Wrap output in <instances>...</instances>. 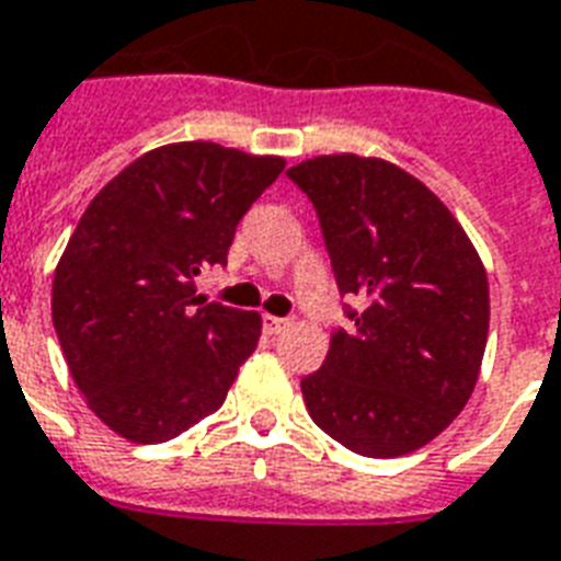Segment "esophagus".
Wrapping results in <instances>:
<instances>
[{"instance_id":"obj_1","label":"esophagus","mask_w":561,"mask_h":561,"mask_svg":"<svg viewBox=\"0 0 561 561\" xmlns=\"http://www.w3.org/2000/svg\"><path fill=\"white\" fill-rule=\"evenodd\" d=\"M290 320L288 318H273V314H264V329L271 332V335H279L282 329H288Z\"/></svg>"}]
</instances>
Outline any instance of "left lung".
Returning a JSON list of instances; mask_svg holds the SVG:
<instances>
[{
	"mask_svg": "<svg viewBox=\"0 0 561 561\" xmlns=\"http://www.w3.org/2000/svg\"><path fill=\"white\" fill-rule=\"evenodd\" d=\"M318 211L350 329L302 376L311 421L370 459L414 453L465 409L489 337V276L450 208L391 161L290 167Z\"/></svg>",
	"mask_w": 561,
	"mask_h": 561,
	"instance_id": "left-lung-1",
	"label": "left lung"
}]
</instances>
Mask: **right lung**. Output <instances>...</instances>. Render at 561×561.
Returning <instances> with one entry per match:
<instances>
[{
  "label": "right lung",
  "instance_id": "obj_1",
  "mask_svg": "<svg viewBox=\"0 0 561 561\" xmlns=\"http://www.w3.org/2000/svg\"><path fill=\"white\" fill-rule=\"evenodd\" d=\"M285 170L208 140L167 144L117 173L81 214L53 282V323L91 412L161 444L224 405L262 335L255 311L196 297L234 229Z\"/></svg>",
  "mask_w": 561,
  "mask_h": 561
}]
</instances>
